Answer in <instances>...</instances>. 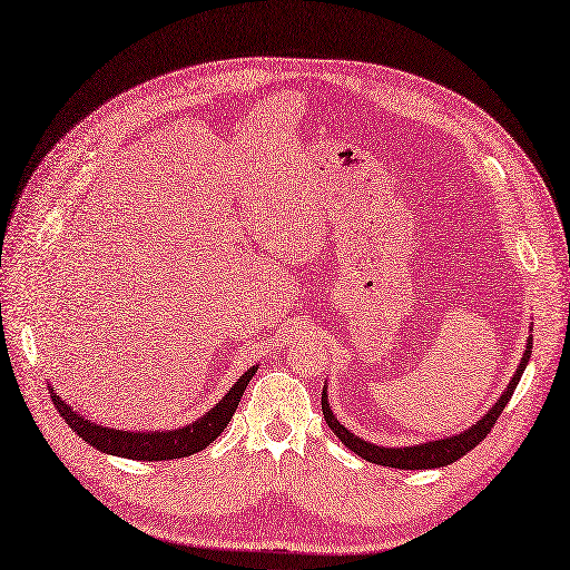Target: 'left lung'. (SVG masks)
<instances>
[{
    "instance_id": "8db88e82",
    "label": "left lung",
    "mask_w": 570,
    "mask_h": 570,
    "mask_svg": "<svg viewBox=\"0 0 570 570\" xmlns=\"http://www.w3.org/2000/svg\"><path fill=\"white\" fill-rule=\"evenodd\" d=\"M530 352H532V337H528L525 342V352L519 368H515L513 377L509 381L507 390L502 392V396L485 411V416H480V421H475L471 428L461 430L459 435H450V438H440V440H430V442H421V444H411V446H381L373 444L364 438H358L354 433H350L344 428L337 416L331 409V402H327V385H323V394H321V406H323V419L327 423V428L340 438V442L352 450L354 454H358L361 459H366L371 463H381V465H390V469H400V471H421V469H440V465H450L454 461H459L463 454H469L473 446H478L490 430L494 428L499 413L504 411V406L509 404L511 394L519 385L521 375L530 361Z\"/></svg>"
}]
</instances>
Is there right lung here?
Wrapping results in <instances>:
<instances>
[{
    "mask_svg": "<svg viewBox=\"0 0 570 570\" xmlns=\"http://www.w3.org/2000/svg\"><path fill=\"white\" fill-rule=\"evenodd\" d=\"M256 371L258 366L247 368L214 409L178 430H147L145 433V430L107 428L88 421L71 404H66V400H61L55 387H49V394L57 411L61 413V419L71 425L76 435L92 444L95 450L135 461H170L202 452L204 446H209L226 430Z\"/></svg>",
    "mask_w": 570,
    "mask_h": 570,
    "instance_id": "right-lung-1",
    "label": "right lung"
}]
</instances>
